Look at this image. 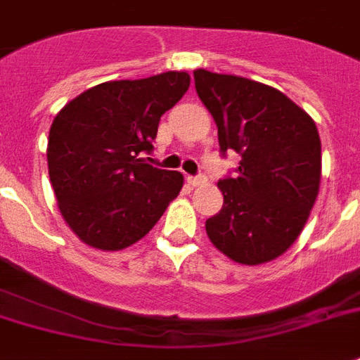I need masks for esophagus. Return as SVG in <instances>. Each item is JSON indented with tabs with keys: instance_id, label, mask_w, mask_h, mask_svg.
Listing matches in <instances>:
<instances>
[{
	"instance_id": "1",
	"label": "esophagus",
	"mask_w": 360,
	"mask_h": 360,
	"mask_svg": "<svg viewBox=\"0 0 360 360\" xmlns=\"http://www.w3.org/2000/svg\"><path fill=\"white\" fill-rule=\"evenodd\" d=\"M188 185H192V186H204L205 183H207V177H205V175H188Z\"/></svg>"
}]
</instances>
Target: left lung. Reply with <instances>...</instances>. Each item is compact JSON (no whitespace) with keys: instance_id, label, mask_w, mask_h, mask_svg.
I'll use <instances>...</instances> for the list:
<instances>
[{"instance_id":"obj_1","label":"left lung","mask_w":360,"mask_h":360,"mask_svg":"<svg viewBox=\"0 0 360 360\" xmlns=\"http://www.w3.org/2000/svg\"><path fill=\"white\" fill-rule=\"evenodd\" d=\"M219 147L241 156L219 181L223 210L205 221L211 243L240 264H264L300 236L319 194L321 139L314 119L283 92L245 77L194 71Z\"/></svg>"}]
</instances>
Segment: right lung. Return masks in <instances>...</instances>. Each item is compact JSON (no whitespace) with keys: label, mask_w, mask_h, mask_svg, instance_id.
Returning <instances> with one entry per match:
<instances>
[{"label":"right lung","mask_w":360,"mask_h":360,"mask_svg":"<svg viewBox=\"0 0 360 360\" xmlns=\"http://www.w3.org/2000/svg\"><path fill=\"white\" fill-rule=\"evenodd\" d=\"M191 84L186 71L84 90L54 117L49 131V177L60 213L86 245L120 251L149 234L183 175L153 168L160 117Z\"/></svg>","instance_id":"add662e5"}]
</instances>
